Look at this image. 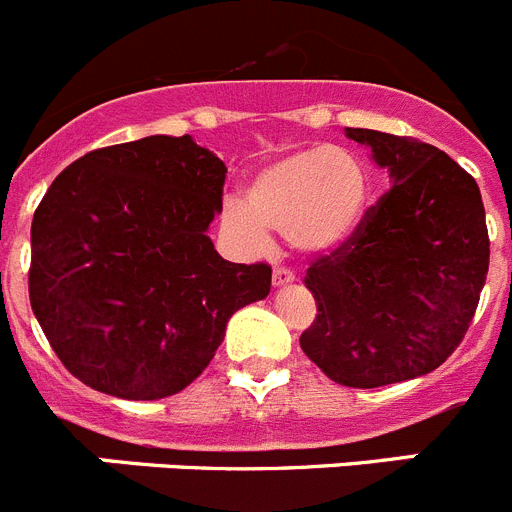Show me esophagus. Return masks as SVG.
<instances>
[{
	"mask_svg": "<svg viewBox=\"0 0 512 512\" xmlns=\"http://www.w3.org/2000/svg\"><path fill=\"white\" fill-rule=\"evenodd\" d=\"M295 283V272L288 270V267H275L272 270V285H288Z\"/></svg>",
	"mask_w": 512,
	"mask_h": 512,
	"instance_id": "obj_1",
	"label": "esophagus"
}]
</instances>
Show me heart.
Returning <instances> with one entry per match:
<instances>
[{
	"instance_id": "1",
	"label": "heart",
	"mask_w": 512,
	"mask_h": 512,
	"mask_svg": "<svg viewBox=\"0 0 512 512\" xmlns=\"http://www.w3.org/2000/svg\"><path fill=\"white\" fill-rule=\"evenodd\" d=\"M369 199V176L336 146L300 148L262 166L245 186V202L229 199L224 222L250 245H267V229L288 234L300 250H331L358 227Z\"/></svg>"
}]
</instances>
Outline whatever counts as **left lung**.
<instances>
[{"label":"left lung","mask_w":512,"mask_h":512,"mask_svg":"<svg viewBox=\"0 0 512 512\" xmlns=\"http://www.w3.org/2000/svg\"><path fill=\"white\" fill-rule=\"evenodd\" d=\"M389 169L391 189L348 240L315 257V321L300 348L328 379L376 389L442 366L465 338L490 265L477 181L437 146L346 128Z\"/></svg>","instance_id":"obj_1"}]
</instances>
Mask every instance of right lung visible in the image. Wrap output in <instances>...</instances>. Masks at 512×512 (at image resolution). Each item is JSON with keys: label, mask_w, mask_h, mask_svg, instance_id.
Returning <instances> with one entry per match:
<instances>
[{"label": "right lung", "mask_w": 512, "mask_h": 512, "mask_svg": "<svg viewBox=\"0 0 512 512\" xmlns=\"http://www.w3.org/2000/svg\"><path fill=\"white\" fill-rule=\"evenodd\" d=\"M227 166L191 136L95 148L32 219L30 303L62 366L103 394H179L234 313L270 293L272 267L219 257L209 224Z\"/></svg>", "instance_id": "right-lung-1"}]
</instances>
